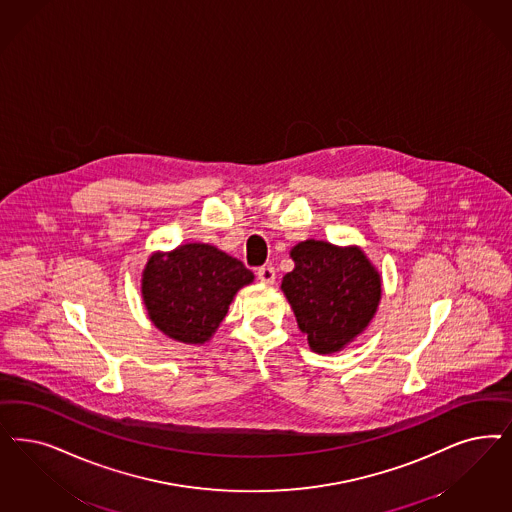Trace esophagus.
Returning a JSON list of instances; mask_svg holds the SVG:
<instances>
[{"label":"esophagus","mask_w":512,"mask_h":512,"mask_svg":"<svg viewBox=\"0 0 512 512\" xmlns=\"http://www.w3.org/2000/svg\"><path fill=\"white\" fill-rule=\"evenodd\" d=\"M257 278H259V282L261 283L272 285V283L276 282V270H274V266H261V268L257 270Z\"/></svg>","instance_id":"esophagus-1"}]
</instances>
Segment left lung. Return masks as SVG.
Returning <instances> with one entry per match:
<instances>
[{
	"label": "left lung",
	"mask_w": 512,
	"mask_h": 512,
	"mask_svg": "<svg viewBox=\"0 0 512 512\" xmlns=\"http://www.w3.org/2000/svg\"><path fill=\"white\" fill-rule=\"evenodd\" d=\"M295 268L282 291L314 352L335 353L361 335L376 314L382 278L357 246L306 240L291 249Z\"/></svg>",
	"instance_id": "left-lung-1"
}]
</instances>
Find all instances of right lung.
<instances>
[{
  "instance_id": "right-lung-1",
  "label": "right lung",
  "mask_w": 512,
  "mask_h": 512,
  "mask_svg": "<svg viewBox=\"0 0 512 512\" xmlns=\"http://www.w3.org/2000/svg\"><path fill=\"white\" fill-rule=\"evenodd\" d=\"M253 282L242 261L208 244L153 253L141 274V297L155 327L177 342L204 344L229 312L234 295Z\"/></svg>"
}]
</instances>
